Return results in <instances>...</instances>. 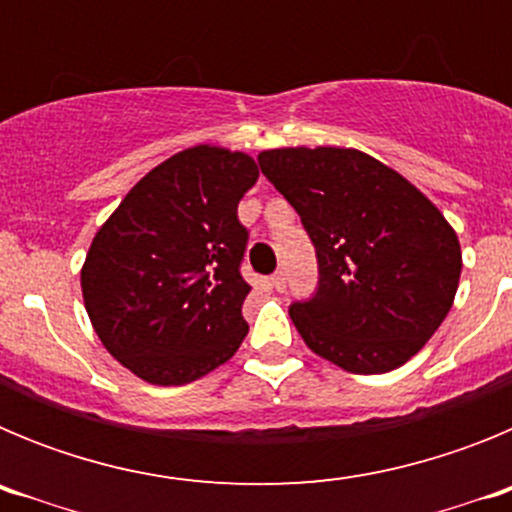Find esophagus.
I'll return each instance as SVG.
<instances>
[{"mask_svg": "<svg viewBox=\"0 0 512 512\" xmlns=\"http://www.w3.org/2000/svg\"><path fill=\"white\" fill-rule=\"evenodd\" d=\"M271 284H274L277 292H284V289H287V274H284V271H277V274L271 277Z\"/></svg>", "mask_w": 512, "mask_h": 512, "instance_id": "esophagus-1", "label": "esophagus"}]
</instances>
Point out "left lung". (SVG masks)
<instances>
[{
  "mask_svg": "<svg viewBox=\"0 0 512 512\" xmlns=\"http://www.w3.org/2000/svg\"><path fill=\"white\" fill-rule=\"evenodd\" d=\"M259 166L302 217L320 282L289 318L351 374L413 359L449 315L461 277L456 230L418 187L356 148H271Z\"/></svg>",
  "mask_w": 512,
  "mask_h": 512,
  "instance_id": "obj_1",
  "label": "left lung"
}]
</instances>
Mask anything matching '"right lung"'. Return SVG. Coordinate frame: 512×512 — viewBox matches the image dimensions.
<instances>
[{
  "mask_svg": "<svg viewBox=\"0 0 512 512\" xmlns=\"http://www.w3.org/2000/svg\"><path fill=\"white\" fill-rule=\"evenodd\" d=\"M259 179L248 153L184 148L148 171L104 220L81 266L102 346L148 384H189L248 333L238 202Z\"/></svg>",
  "mask_w": 512,
  "mask_h": 512,
  "instance_id": "1",
  "label": "right lung"
}]
</instances>
